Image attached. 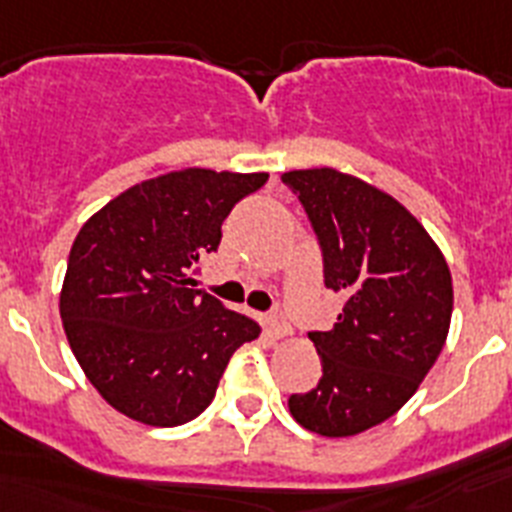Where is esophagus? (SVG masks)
<instances>
[{
	"label": "esophagus",
	"mask_w": 512,
	"mask_h": 512,
	"mask_svg": "<svg viewBox=\"0 0 512 512\" xmlns=\"http://www.w3.org/2000/svg\"><path fill=\"white\" fill-rule=\"evenodd\" d=\"M264 325H266V330H269L271 338H282V336H287V333H289L287 318H284V315L279 310H274V312H269V315H264Z\"/></svg>",
	"instance_id": "esophagus-1"
}]
</instances>
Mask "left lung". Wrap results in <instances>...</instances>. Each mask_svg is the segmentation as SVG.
Instances as JSON below:
<instances>
[{
    "label": "left lung",
    "instance_id": "1",
    "mask_svg": "<svg viewBox=\"0 0 512 512\" xmlns=\"http://www.w3.org/2000/svg\"><path fill=\"white\" fill-rule=\"evenodd\" d=\"M323 253L325 287L346 305L330 330H310L323 377L289 397V413L320 436L392 418L431 372L449 336L454 289L431 235L390 194L336 169L282 174Z\"/></svg>",
    "mask_w": 512,
    "mask_h": 512
}]
</instances>
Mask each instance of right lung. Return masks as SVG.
<instances>
[{"mask_svg":"<svg viewBox=\"0 0 512 512\" xmlns=\"http://www.w3.org/2000/svg\"><path fill=\"white\" fill-rule=\"evenodd\" d=\"M269 174L184 169L135 184L84 223L63 279L61 320L99 395L128 418L171 428L212 402L251 318L194 287L223 220Z\"/></svg>","mask_w":512,"mask_h":512,"instance_id":"add662e5","label":"right lung"}]
</instances>
